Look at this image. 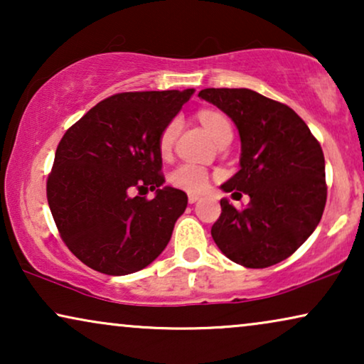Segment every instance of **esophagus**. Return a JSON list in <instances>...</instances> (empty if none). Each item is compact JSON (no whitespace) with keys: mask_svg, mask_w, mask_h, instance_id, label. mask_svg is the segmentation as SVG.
Wrapping results in <instances>:
<instances>
[{"mask_svg":"<svg viewBox=\"0 0 364 364\" xmlns=\"http://www.w3.org/2000/svg\"><path fill=\"white\" fill-rule=\"evenodd\" d=\"M198 198H200V196H198V193H188V202H191V203H196Z\"/></svg>","mask_w":364,"mask_h":364,"instance_id":"obj_1","label":"esophagus"}]
</instances>
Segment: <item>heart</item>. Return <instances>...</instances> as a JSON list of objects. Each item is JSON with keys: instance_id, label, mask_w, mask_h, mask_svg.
<instances>
[{"instance_id": "1", "label": "heart", "mask_w": 364, "mask_h": 364, "mask_svg": "<svg viewBox=\"0 0 364 364\" xmlns=\"http://www.w3.org/2000/svg\"><path fill=\"white\" fill-rule=\"evenodd\" d=\"M200 122L217 144L220 142L222 139L232 136L230 122H228L222 114L203 111L200 114ZM178 127H181L178 119H172V121L162 129L161 136H159V152H161L162 157H167L168 154L172 152V146L177 137ZM168 181H171L173 187L182 188V191L202 192L208 183V173L205 168L193 166V164H182V166L173 168Z\"/></svg>"}]
</instances>
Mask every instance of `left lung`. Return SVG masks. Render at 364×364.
<instances>
[{
    "label": "left lung",
    "instance_id": "8db88e82",
    "mask_svg": "<svg viewBox=\"0 0 364 364\" xmlns=\"http://www.w3.org/2000/svg\"><path fill=\"white\" fill-rule=\"evenodd\" d=\"M198 97L225 112L240 136V171L220 188L250 197L243 210L222 198L213 242L242 267L275 265L293 255L321 220L326 203L321 146L293 109L252 89L210 87Z\"/></svg>",
    "mask_w": 364,
    "mask_h": 364
}]
</instances>
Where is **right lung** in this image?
Masks as SVG:
<instances>
[{"instance_id":"1","label":"right lung","mask_w":364,"mask_h":364,"mask_svg":"<svg viewBox=\"0 0 364 364\" xmlns=\"http://www.w3.org/2000/svg\"><path fill=\"white\" fill-rule=\"evenodd\" d=\"M193 92L116 94L63 136L48 177V203L64 243L92 270L129 275L167 247L187 193L164 187L159 136ZM149 190L156 192L152 201L140 197Z\"/></svg>"}]
</instances>
